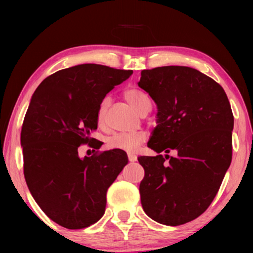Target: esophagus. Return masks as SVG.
Listing matches in <instances>:
<instances>
[{"instance_id": "34e87169", "label": "esophagus", "mask_w": 253, "mask_h": 253, "mask_svg": "<svg viewBox=\"0 0 253 253\" xmlns=\"http://www.w3.org/2000/svg\"><path fill=\"white\" fill-rule=\"evenodd\" d=\"M128 160H129L130 162H136L137 157H136L135 154H132V153H128Z\"/></svg>"}]
</instances>
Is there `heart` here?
Wrapping results in <instances>:
<instances>
[{
	"label": "heart",
	"mask_w": 253,
	"mask_h": 253,
	"mask_svg": "<svg viewBox=\"0 0 253 253\" xmlns=\"http://www.w3.org/2000/svg\"><path fill=\"white\" fill-rule=\"evenodd\" d=\"M124 96L128 101L133 109L139 114H144L151 110V99L147 92L139 88H129L125 90ZM110 105V98H105L100 102L96 111V121L100 126H104L106 122V113ZM146 140V133L141 131L136 132H117L112 135L107 139V147L110 149L123 150V151L132 152L135 151L139 144H141Z\"/></svg>",
	"instance_id": "obj_1"
}]
</instances>
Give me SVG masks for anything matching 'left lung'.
Listing matches in <instances>:
<instances>
[{
	"label": "left lung",
	"instance_id": "left-lung-1",
	"mask_svg": "<svg viewBox=\"0 0 253 253\" xmlns=\"http://www.w3.org/2000/svg\"><path fill=\"white\" fill-rule=\"evenodd\" d=\"M138 85L158 106L148 147L159 155L138 158L142 208L155 222L178 226L200 216L221 187L232 162L233 112L221 85L191 67L144 69ZM170 149L176 158L159 154Z\"/></svg>",
	"mask_w": 253,
	"mask_h": 253
}]
</instances>
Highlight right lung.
Wrapping results in <instances>:
<instances>
[{
    "instance_id": "right-lung-1",
    "label": "right lung",
    "mask_w": 253,
    "mask_h": 253,
    "mask_svg": "<svg viewBox=\"0 0 253 253\" xmlns=\"http://www.w3.org/2000/svg\"><path fill=\"white\" fill-rule=\"evenodd\" d=\"M131 74L82 64L46 77L32 95L20 133L25 179L38 206L63 227L80 229L98 222L107 189L128 163L123 150L80 159L78 148L88 143L100 149L90 138L98 128V106Z\"/></svg>"
}]
</instances>
